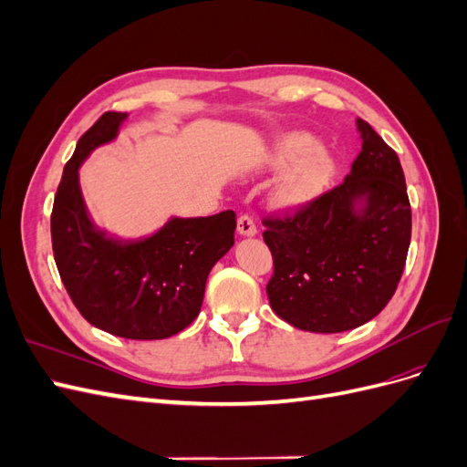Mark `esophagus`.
<instances>
[{"instance_id": "esophagus-1", "label": "esophagus", "mask_w": 467, "mask_h": 467, "mask_svg": "<svg viewBox=\"0 0 467 467\" xmlns=\"http://www.w3.org/2000/svg\"><path fill=\"white\" fill-rule=\"evenodd\" d=\"M237 232L244 237H253V235H257V225H255V222H253L251 216L244 214L237 220Z\"/></svg>"}]
</instances>
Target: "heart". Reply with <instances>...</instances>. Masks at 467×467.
I'll return each mask as SVG.
<instances>
[{
  "instance_id": "1",
  "label": "heart",
  "mask_w": 467,
  "mask_h": 467,
  "mask_svg": "<svg viewBox=\"0 0 467 467\" xmlns=\"http://www.w3.org/2000/svg\"><path fill=\"white\" fill-rule=\"evenodd\" d=\"M265 158L275 165L296 160L280 173L268 194L271 204L282 212H298L312 204L335 175L333 155L317 148L314 134L302 130L275 138L266 148Z\"/></svg>"
}]
</instances>
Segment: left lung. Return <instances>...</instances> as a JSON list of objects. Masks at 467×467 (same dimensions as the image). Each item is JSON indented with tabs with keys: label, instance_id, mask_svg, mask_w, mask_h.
Wrapping results in <instances>:
<instances>
[{
	"label": "left lung",
	"instance_id": "obj_1",
	"mask_svg": "<svg viewBox=\"0 0 467 467\" xmlns=\"http://www.w3.org/2000/svg\"><path fill=\"white\" fill-rule=\"evenodd\" d=\"M362 151L343 185L292 218H265L275 273L273 312L312 333H341L376 317L400 285L411 244V206L395 153L357 119Z\"/></svg>",
	"mask_w": 467,
	"mask_h": 467
}]
</instances>
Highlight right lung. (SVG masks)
<instances>
[{
	"instance_id": "obj_1",
	"label": "right lung",
	"mask_w": 467,
	"mask_h": 467,
	"mask_svg": "<svg viewBox=\"0 0 467 467\" xmlns=\"http://www.w3.org/2000/svg\"><path fill=\"white\" fill-rule=\"evenodd\" d=\"M126 119V112H105L79 138L54 196L52 249L83 317L110 335L153 341L182 331L199 316L212 266L234 245L235 212L173 216L138 239L97 228L81 196L79 167L119 136Z\"/></svg>"
}]
</instances>
